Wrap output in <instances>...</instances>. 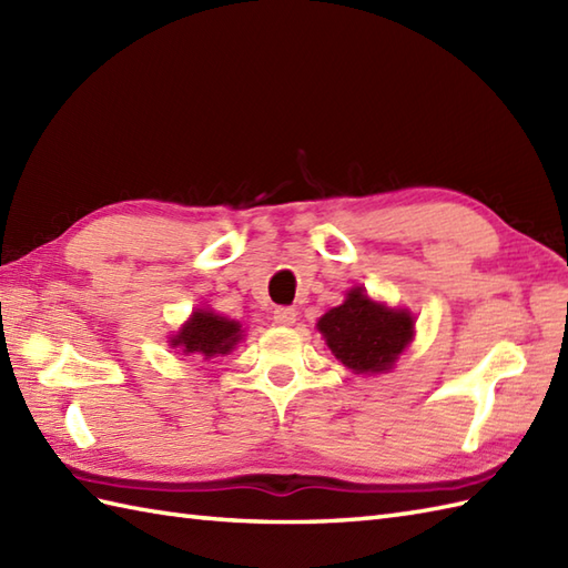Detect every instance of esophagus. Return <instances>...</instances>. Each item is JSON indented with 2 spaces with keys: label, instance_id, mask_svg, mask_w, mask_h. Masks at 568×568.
Here are the masks:
<instances>
[{
  "label": "esophagus",
  "instance_id": "esophagus-1",
  "mask_svg": "<svg viewBox=\"0 0 568 568\" xmlns=\"http://www.w3.org/2000/svg\"><path fill=\"white\" fill-rule=\"evenodd\" d=\"M297 320V312L293 307H277L273 310V322L281 324V327H293Z\"/></svg>",
  "mask_w": 568,
  "mask_h": 568
}]
</instances>
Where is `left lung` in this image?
<instances>
[{"label": "left lung", "instance_id": "8db88e82", "mask_svg": "<svg viewBox=\"0 0 568 568\" xmlns=\"http://www.w3.org/2000/svg\"><path fill=\"white\" fill-rule=\"evenodd\" d=\"M332 354L354 373H385L415 336V320L407 310L385 307L352 287L339 307L317 322Z\"/></svg>", "mask_w": 568, "mask_h": 568}]
</instances>
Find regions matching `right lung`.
<instances>
[{
	"instance_id": "add662e5",
	"label": "right lung",
	"mask_w": 568,
	"mask_h": 568,
	"mask_svg": "<svg viewBox=\"0 0 568 568\" xmlns=\"http://www.w3.org/2000/svg\"><path fill=\"white\" fill-rule=\"evenodd\" d=\"M241 336L244 334H241V324L236 320L216 315L212 310H195L180 332L171 336V346L185 356L197 354L212 358L232 352Z\"/></svg>"
}]
</instances>
